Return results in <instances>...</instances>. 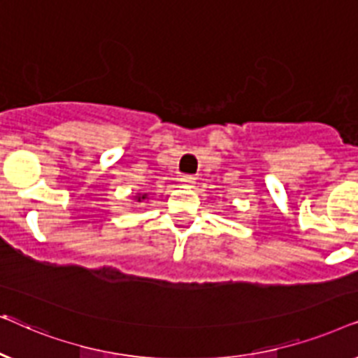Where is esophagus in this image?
<instances>
[{
    "label": "esophagus",
    "mask_w": 358,
    "mask_h": 358,
    "mask_svg": "<svg viewBox=\"0 0 358 358\" xmlns=\"http://www.w3.org/2000/svg\"><path fill=\"white\" fill-rule=\"evenodd\" d=\"M194 183H196V180H194L192 175H185V176H182V178H180V185H182V187L193 188Z\"/></svg>",
    "instance_id": "obj_1"
}]
</instances>
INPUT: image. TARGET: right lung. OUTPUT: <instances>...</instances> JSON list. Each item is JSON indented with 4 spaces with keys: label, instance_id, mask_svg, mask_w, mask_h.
Returning a JSON list of instances; mask_svg holds the SVG:
<instances>
[{
    "label": "right lung",
    "instance_id": "right-lung-1",
    "mask_svg": "<svg viewBox=\"0 0 358 358\" xmlns=\"http://www.w3.org/2000/svg\"><path fill=\"white\" fill-rule=\"evenodd\" d=\"M131 199L136 203H142V201H147V193H136V194H131Z\"/></svg>",
    "mask_w": 358,
    "mask_h": 358
}]
</instances>
